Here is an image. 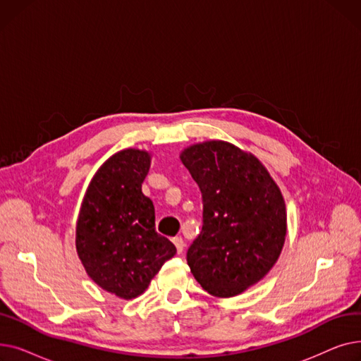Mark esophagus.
<instances>
[{
    "instance_id": "1",
    "label": "esophagus",
    "mask_w": 361,
    "mask_h": 361,
    "mask_svg": "<svg viewBox=\"0 0 361 361\" xmlns=\"http://www.w3.org/2000/svg\"><path fill=\"white\" fill-rule=\"evenodd\" d=\"M173 243H174V245L177 247V253L181 255V253H183V249H184V240H183L181 237H174V238H173Z\"/></svg>"
}]
</instances>
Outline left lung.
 <instances>
[{
    "mask_svg": "<svg viewBox=\"0 0 361 361\" xmlns=\"http://www.w3.org/2000/svg\"><path fill=\"white\" fill-rule=\"evenodd\" d=\"M180 161L203 199V226L187 252L188 267L209 294L235 297L279 259L287 237L283 196L267 166L230 142L190 145Z\"/></svg>",
    "mask_w": 361,
    "mask_h": 361,
    "instance_id": "left-lung-1",
    "label": "left lung"
}]
</instances>
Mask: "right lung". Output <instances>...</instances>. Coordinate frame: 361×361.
<instances>
[{
  "label": "right lung",
  "instance_id": "obj_1",
  "mask_svg": "<svg viewBox=\"0 0 361 361\" xmlns=\"http://www.w3.org/2000/svg\"><path fill=\"white\" fill-rule=\"evenodd\" d=\"M152 154L128 147L92 177L75 222V250L89 278L123 300L146 291L176 245L155 230V207L142 193Z\"/></svg>",
  "mask_w": 361,
  "mask_h": 361
}]
</instances>
